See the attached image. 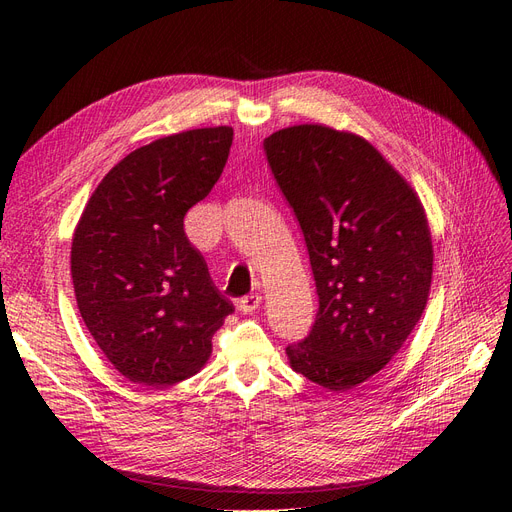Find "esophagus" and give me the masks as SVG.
<instances>
[{
	"label": "esophagus",
	"mask_w": 512,
	"mask_h": 512,
	"mask_svg": "<svg viewBox=\"0 0 512 512\" xmlns=\"http://www.w3.org/2000/svg\"><path fill=\"white\" fill-rule=\"evenodd\" d=\"M260 303H262L260 294H245V297H241L237 301V307H239V312H243V314H252L260 307Z\"/></svg>",
	"instance_id": "1"
}]
</instances>
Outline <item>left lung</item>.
<instances>
[{
    "label": "left lung",
    "mask_w": 512,
    "mask_h": 512,
    "mask_svg": "<svg viewBox=\"0 0 512 512\" xmlns=\"http://www.w3.org/2000/svg\"><path fill=\"white\" fill-rule=\"evenodd\" d=\"M271 173L309 252L318 314L286 354L322 389L344 393L389 363L427 305L433 245L425 209L382 153L318 123L265 138Z\"/></svg>",
    "instance_id": "left-lung-1"
}]
</instances>
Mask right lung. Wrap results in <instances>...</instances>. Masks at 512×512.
I'll return each mask as SVG.
<instances>
[{
    "label": "right lung",
    "instance_id": "right-lung-1",
    "mask_svg": "<svg viewBox=\"0 0 512 512\" xmlns=\"http://www.w3.org/2000/svg\"><path fill=\"white\" fill-rule=\"evenodd\" d=\"M232 128L158 138L108 170L76 224L70 273L81 318L134 384L198 374L235 307L213 286L183 218L220 179Z\"/></svg>",
    "mask_w": 512,
    "mask_h": 512
}]
</instances>
